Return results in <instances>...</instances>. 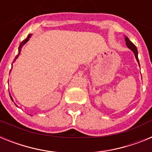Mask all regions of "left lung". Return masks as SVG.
I'll use <instances>...</instances> for the list:
<instances>
[{"label":"left lung","mask_w":152,"mask_h":152,"mask_svg":"<svg viewBox=\"0 0 152 152\" xmlns=\"http://www.w3.org/2000/svg\"><path fill=\"white\" fill-rule=\"evenodd\" d=\"M125 40H126V45H127V47H128L129 49H131V50L133 52L134 54H135V58H136L137 61H138V63H139V58H138V50H137L136 46H135V45H134V44L132 43V42L129 39L128 37L126 36H125Z\"/></svg>","instance_id":"left-lung-1"}]
</instances>
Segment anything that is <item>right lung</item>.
Returning <instances> with one entry per match:
<instances>
[{
	"mask_svg": "<svg viewBox=\"0 0 152 152\" xmlns=\"http://www.w3.org/2000/svg\"><path fill=\"white\" fill-rule=\"evenodd\" d=\"M31 36H32V34H29V35H28V37H27V38H26V39H24L23 41L22 42H21V43H20V46H19V53H18V55H17V56H16V58H15V59H14V61H15V60L17 59V58H18L19 55H20V53L21 48H22V46H23V45H24V44H25V43H26V42H27L29 41V39L30 38V37H31ZM10 98H11L12 101H13V98L11 97V96H10Z\"/></svg>",
	"mask_w": 152,
	"mask_h": 152,
	"instance_id": "1",
	"label": "right lung"
}]
</instances>
